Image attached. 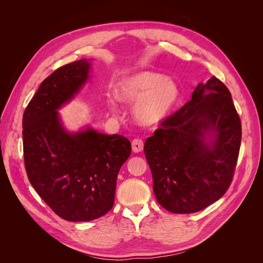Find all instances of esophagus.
I'll list each match as a JSON object with an SVG mask.
<instances>
[{"label":"esophagus","mask_w":263,"mask_h":263,"mask_svg":"<svg viewBox=\"0 0 263 263\" xmlns=\"http://www.w3.org/2000/svg\"><path fill=\"white\" fill-rule=\"evenodd\" d=\"M132 149L134 153H140L144 149V142H142L141 139H134L132 141Z\"/></svg>","instance_id":"1"}]
</instances>
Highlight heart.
<instances>
[{
	"label": "heart",
	"instance_id": "b5f03b06",
	"mask_svg": "<svg viewBox=\"0 0 263 263\" xmlns=\"http://www.w3.org/2000/svg\"><path fill=\"white\" fill-rule=\"evenodd\" d=\"M116 97L125 104H134L135 121L145 127L160 125L169 117L180 100L178 83L154 71L141 70L124 77L116 86ZM107 106L110 112L118 113L115 100L109 99Z\"/></svg>",
	"mask_w": 263,
	"mask_h": 263
}]
</instances>
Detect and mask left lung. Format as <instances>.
<instances>
[{
	"label": "left lung",
	"mask_w": 263,
	"mask_h": 263,
	"mask_svg": "<svg viewBox=\"0 0 263 263\" xmlns=\"http://www.w3.org/2000/svg\"><path fill=\"white\" fill-rule=\"evenodd\" d=\"M146 139L145 156L158 203L166 211H201L225 194L233 180L241 123L226 85L212 77L192 99Z\"/></svg>",
	"instance_id": "obj_1"
}]
</instances>
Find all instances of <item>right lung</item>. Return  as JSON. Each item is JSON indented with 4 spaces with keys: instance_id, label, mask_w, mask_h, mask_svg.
Instances as JSON below:
<instances>
[{
    "instance_id": "obj_1",
    "label": "right lung",
    "mask_w": 263,
    "mask_h": 263,
    "mask_svg": "<svg viewBox=\"0 0 263 263\" xmlns=\"http://www.w3.org/2000/svg\"><path fill=\"white\" fill-rule=\"evenodd\" d=\"M92 59L54 71L39 85L23 115L24 160L30 184L45 203L69 221H89L114 205L119 169L129 158V140L86 125L70 132L59 109L89 81Z\"/></svg>"
}]
</instances>
